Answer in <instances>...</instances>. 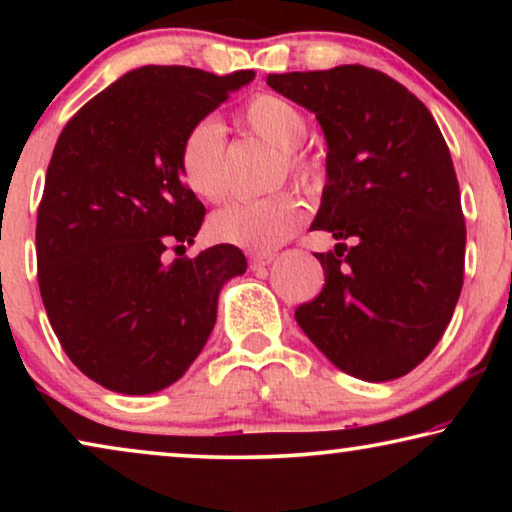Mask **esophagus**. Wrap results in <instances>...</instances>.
<instances>
[{"label": "esophagus", "instance_id": "obj_1", "mask_svg": "<svg viewBox=\"0 0 512 512\" xmlns=\"http://www.w3.org/2000/svg\"><path fill=\"white\" fill-rule=\"evenodd\" d=\"M275 261V254H251L249 263H251V270H263L268 268V265Z\"/></svg>", "mask_w": 512, "mask_h": 512}]
</instances>
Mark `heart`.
Instances as JSON below:
<instances>
[{"instance_id": "heart-1", "label": "heart", "mask_w": 512, "mask_h": 512, "mask_svg": "<svg viewBox=\"0 0 512 512\" xmlns=\"http://www.w3.org/2000/svg\"><path fill=\"white\" fill-rule=\"evenodd\" d=\"M240 123L263 142L282 151L284 165L305 191H317L324 181V167L314 156L298 151L305 139L307 121L296 104L279 95H256L240 111ZM226 135L219 121L202 118L184 135L179 149V172L186 186L207 202L226 195ZM305 219L303 202L293 193H275L261 200H237L209 219V235L221 244L268 254L300 228Z\"/></svg>"}]
</instances>
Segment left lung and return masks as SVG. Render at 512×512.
I'll use <instances>...</instances> for the list:
<instances>
[{"mask_svg": "<svg viewBox=\"0 0 512 512\" xmlns=\"http://www.w3.org/2000/svg\"><path fill=\"white\" fill-rule=\"evenodd\" d=\"M268 86L312 111L328 146L310 230L338 244L317 254L326 282L298 326L342 373L408 375L443 338L464 284L466 223L440 128L408 88L363 65L268 74Z\"/></svg>", "mask_w": 512, "mask_h": 512, "instance_id": "left-lung-1", "label": "left lung"}]
</instances>
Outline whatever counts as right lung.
Listing matches in <instances>:
<instances>
[{
  "label": "right lung",
  "mask_w": 512,
  "mask_h": 512,
  "mask_svg": "<svg viewBox=\"0 0 512 512\" xmlns=\"http://www.w3.org/2000/svg\"><path fill=\"white\" fill-rule=\"evenodd\" d=\"M254 76L132 69L58 137L37 216L39 291L65 354L104 389L177 382L207 345L223 284L247 270L233 244L170 265L163 254L193 244L205 219L179 172L184 135Z\"/></svg>",
  "instance_id": "right-lung-1"
}]
</instances>
